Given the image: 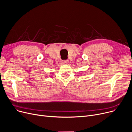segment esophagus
Wrapping results in <instances>:
<instances>
[{
  "label": "esophagus",
  "mask_w": 132,
  "mask_h": 132,
  "mask_svg": "<svg viewBox=\"0 0 132 132\" xmlns=\"http://www.w3.org/2000/svg\"><path fill=\"white\" fill-rule=\"evenodd\" d=\"M62 63L64 64H68V63H69V61L68 60H63V61H62Z\"/></svg>",
  "instance_id": "esophagus-1"
}]
</instances>
